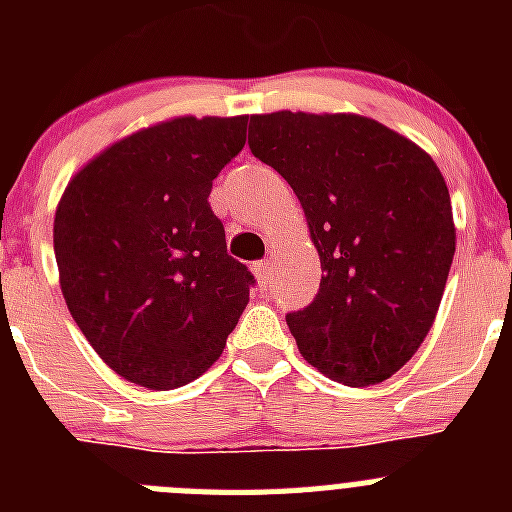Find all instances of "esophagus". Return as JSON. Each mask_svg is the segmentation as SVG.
<instances>
[{
	"instance_id": "34e87169",
	"label": "esophagus",
	"mask_w": 512,
	"mask_h": 512,
	"mask_svg": "<svg viewBox=\"0 0 512 512\" xmlns=\"http://www.w3.org/2000/svg\"><path fill=\"white\" fill-rule=\"evenodd\" d=\"M253 274H256L259 284H269L271 282V261L269 259L256 261V264H253Z\"/></svg>"
}]
</instances>
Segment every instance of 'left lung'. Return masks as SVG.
<instances>
[{"mask_svg": "<svg viewBox=\"0 0 512 512\" xmlns=\"http://www.w3.org/2000/svg\"><path fill=\"white\" fill-rule=\"evenodd\" d=\"M248 146L295 189L323 266L315 300L287 312L300 354L351 387L390 379L428 336L454 261L438 166L361 115H253Z\"/></svg>", "mask_w": 512, "mask_h": 512, "instance_id": "1", "label": "left lung"}]
</instances>
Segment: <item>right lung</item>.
<instances>
[{"mask_svg":"<svg viewBox=\"0 0 512 512\" xmlns=\"http://www.w3.org/2000/svg\"><path fill=\"white\" fill-rule=\"evenodd\" d=\"M246 117H174L99 153L63 192L53 251L71 318L112 372L148 390L205 374L256 284L228 256L212 179Z\"/></svg>","mask_w":512,"mask_h":512,"instance_id":"obj_1","label":"right lung"}]
</instances>
